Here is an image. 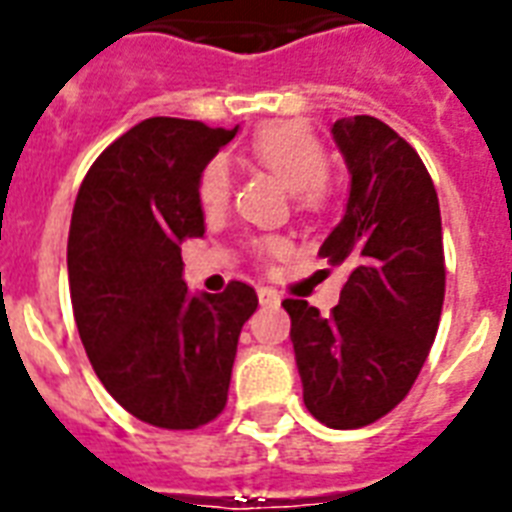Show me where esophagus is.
<instances>
[{"label": "esophagus", "mask_w": 512, "mask_h": 512, "mask_svg": "<svg viewBox=\"0 0 512 512\" xmlns=\"http://www.w3.org/2000/svg\"><path fill=\"white\" fill-rule=\"evenodd\" d=\"M257 300H260V306H279V292L271 290V287H260L257 290Z\"/></svg>", "instance_id": "1"}]
</instances>
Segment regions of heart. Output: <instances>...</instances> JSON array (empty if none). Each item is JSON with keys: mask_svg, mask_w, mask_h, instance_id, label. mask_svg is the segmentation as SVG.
<instances>
[{"mask_svg": "<svg viewBox=\"0 0 512 512\" xmlns=\"http://www.w3.org/2000/svg\"><path fill=\"white\" fill-rule=\"evenodd\" d=\"M255 161L268 169L287 190L303 212L325 209L327 190V152L317 136L300 123H271L257 131L252 139ZM198 195L206 209H220L230 195V169L225 158L206 163Z\"/></svg>", "mask_w": 512, "mask_h": 512, "instance_id": "1", "label": "heart"}]
</instances>
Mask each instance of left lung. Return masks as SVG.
Returning a JSON list of instances; mask_svg holds the SVG:
<instances>
[{"label": "left lung", "instance_id": "8db88e82", "mask_svg": "<svg viewBox=\"0 0 512 512\" xmlns=\"http://www.w3.org/2000/svg\"><path fill=\"white\" fill-rule=\"evenodd\" d=\"M349 169L341 222L319 247L349 279L330 317L287 298L303 403L333 429L392 411L419 376L438 333L446 263L435 185L403 136L370 115L333 123Z\"/></svg>", "mask_w": 512, "mask_h": 512}]
</instances>
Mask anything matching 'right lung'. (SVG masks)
I'll list each match as a JSON object with an SVG mask.
<instances>
[{
	"mask_svg": "<svg viewBox=\"0 0 512 512\" xmlns=\"http://www.w3.org/2000/svg\"><path fill=\"white\" fill-rule=\"evenodd\" d=\"M239 126L147 117L115 139L74 201L66 268L74 322L96 376L136 419L195 429L228 403L255 290L187 292L182 241L204 236L198 182Z\"/></svg>",
	"mask_w": 512,
	"mask_h": 512,
	"instance_id": "add662e5",
	"label": "right lung"
}]
</instances>
